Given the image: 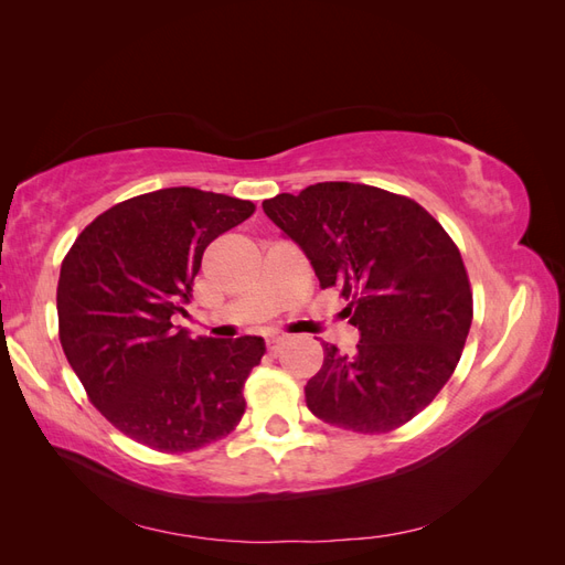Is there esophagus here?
Returning <instances> with one entry per match:
<instances>
[{
  "label": "esophagus",
  "instance_id": "esophagus-1",
  "mask_svg": "<svg viewBox=\"0 0 565 565\" xmlns=\"http://www.w3.org/2000/svg\"><path fill=\"white\" fill-rule=\"evenodd\" d=\"M282 341H285L282 337H270V339L266 341V347H268L270 353H276V351L282 347Z\"/></svg>",
  "mask_w": 565,
  "mask_h": 565
}]
</instances>
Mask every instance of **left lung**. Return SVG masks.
I'll list each match as a JSON object with an SVG mask.
<instances>
[{"mask_svg": "<svg viewBox=\"0 0 565 565\" xmlns=\"http://www.w3.org/2000/svg\"><path fill=\"white\" fill-rule=\"evenodd\" d=\"M266 216L339 287L361 334L351 355L324 344L306 405L322 422L384 434L429 405L455 372L473 301L459 249L415 200L324 181L264 200Z\"/></svg>", "mask_w": 565, "mask_h": 565, "instance_id": "obj_1", "label": "left lung"}]
</instances>
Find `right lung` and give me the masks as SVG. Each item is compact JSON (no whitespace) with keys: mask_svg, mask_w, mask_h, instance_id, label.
<instances>
[{"mask_svg":"<svg viewBox=\"0 0 565 565\" xmlns=\"http://www.w3.org/2000/svg\"><path fill=\"white\" fill-rule=\"evenodd\" d=\"M254 204L198 188H162L115 204L79 233L61 266V347L92 403L125 436L188 452L226 436L262 337L193 339L185 313L202 254Z\"/></svg>","mask_w":565,"mask_h":565,"instance_id":"add662e5","label":"right lung"}]
</instances>
